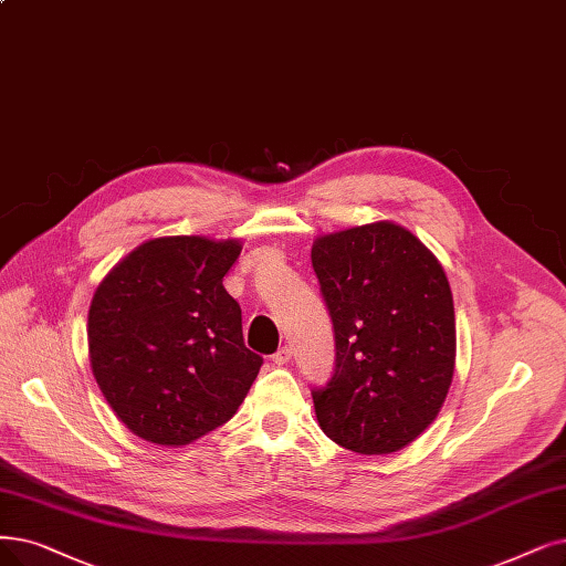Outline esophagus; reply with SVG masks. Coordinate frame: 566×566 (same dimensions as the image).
Instances as JSON below:
<instances>
[{"mask_svg":"<svg viewBox=\"0 0 566 566\" xmlns=\"http://www.w3.org/2000/svg\"><path fill=\"white\" fill-rule=\"evenodd\" d=\"M271 359H274V365H279V367H281V365H287V361L292 359V350H290L287 346H283L276 355H271Z\"/></svg>","mask_w":566,"mask_h":566,"instance_id":"34e87169","label":"esophagus"}]
</instances>
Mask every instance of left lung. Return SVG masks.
Masks as SVG:
<instances>
[{"instance_id": "obj_1", "label": "left lung", "mask_w": 566, "mask_h": 566, "mask_svg": "<svg viewBox=\"0 0 566 566\" xmlns=\"http://www.w3.org/2000/svg\"><path fill=\"white\" fill-rule=\"evenodd\" d=\"M311 262L327 302L336 369L313 390L338 446L390 455L434 422L455 371V308L437 255L392 220L323 234Z\"/></svg>"}]
</instances>
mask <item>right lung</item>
I'll return each mask as SVG.
<instances>
[{"instance_id": "add662e5", "label": "right lung", "mask_w": 566, "mask_h": 566, "mask_svg": "<svg viewBox=\"0 0 566 566\" xmlns=\"http://www.w3.org/2000/svg\"><path fill=\"white\" fill-rule=\"evenodd\" d=\"M239 239L157 237L97 285L87 353L120 422L155 446H188L228 422L262 357L243 344L241 308L222 279Z\"/></svg>"}]
</instances>
